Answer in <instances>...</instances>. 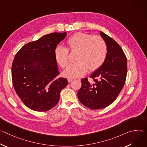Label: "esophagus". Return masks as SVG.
I'll use <instances>...</instances> for the list:
<instances>
[{
  "instance_id": "34e87169",
  "label": "esophagus",
  "mask_w": 147,
  "mask_h": 147,
  "mask_svg": "<svg viewBox=\"0 0 147 147\" xmlns=\"http://www.w3.org/2000/svg\"><path fill=\"white\" fill-rule=\"evenodd\" d=\"M74 78H69L68 79H67V80H68V82H71L72 80H73Z\"/></svg>"
}]
</instances>
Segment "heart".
Here are the masks:
<instances>
[{
	"label": "heart",
	"mask_w": 147,
	"mask_h": 147,
	"mask_svg": "<svg viewBox=\"0 0 147 147\" xmlns=\"http://www.w3.org/2000/svg\"><path fill=\"white\" fill-rule=\"evenodd\" d=\"M66 42L71 51H77V61L70 65L64 72L67 77H81L88 69L94 71L99 68L106 60L108 47L101 36L78 32L69 37ZM69 51L66 47L58 45L55 49L56 60L62 68H65L69 64Z\"/></svg>",
	"instance_id": "heart-1"
}]
</instances>
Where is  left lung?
Returning a JSON list of instances; mask_svg holds the SVG:
<instances>
[{
    "label": "left lung",
    "instance_id": "8db88e82",
    "mask_svg": "<svg viewBox=\"0 0 147 147\" xmlns=\"http://www.w3.org/2000/svg\"><path fill=\"white\" fill-rule=\"evenodd\" d=\"M100 35L108 47L106 60L90 76L95 83L91 84L87 78L81 79L82 86L77 93L80 102L92 110L106 108L116 100L124 85L127 72V58L121 47L103 32Z\"/></svg>",
    "mask_w": 147,
    "mask_h": 147
}]
</instances>
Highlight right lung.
Here are the masks:
<instances>
[{"label":"right lung","instance_id":"right-lung-1","mask_svg":"<svg viewBox=\"0 0 147 147\" xmlns=\"http://www.w3.org/2000/svg\"><path fill=\"white\" fill-rule=\"evenodd\" d=\"M66 32H53L23 46L16 53L11 66L14 88L25 105L46 112L58 103L61 91L68 84L60 74L54 51Z\"/></svg>","mask_w":147,"mask_h":147}]
</instances>
